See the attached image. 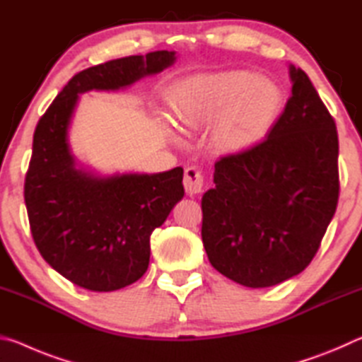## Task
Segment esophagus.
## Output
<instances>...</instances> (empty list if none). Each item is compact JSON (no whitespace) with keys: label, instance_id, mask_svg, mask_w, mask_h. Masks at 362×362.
Listing matches in <instances>:
<instances>
[{"label":"esophagus","instance_id":"34e87169","mask_svg":"<svg viewBox=\"0 0 362 362\" xmlns=\"http://www.w3.org/2000/svg\"><path fill=\"white\" fill-rule=\"evenodd\" d=\"M183 187L188 194H198L203 192L204 187V174L203 169L189 166L185 169V175H183Z\"/></svg>","mask_w":362,"mask_h":362}]
</instances>
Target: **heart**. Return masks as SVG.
<instances>
[{"mask_svg":"<svg viewBox=\"0 0 362 362\" xmlns=\"http://www.w3.org/2000/svg\"><path fill=\"white\" fill-rule=\"evenodd\" d=\"M281 108V93L267 79L247 71L201 76L183 86L175 113L188 127L216 121L218 142L241 148L259 140L272 127Z\"/></svg>","mask_w":362,"mask_h":362,"instance_id":"heart-1","label":"heart"}]
</instances>
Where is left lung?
Returning a JSON list of instances; mask_svg holds the SVG:
<instances>
[{
  "label": "left lung",
  "instance_id": "1",
  "mask_svg": "<svg viewBox=\"0 0 362 362\" xmlns=\"http://www.w3.org/2000/svg\"><path fill=\"white\" fill-rule=\"evenodd\" d=\"M268 136L222 156L201 199L211 265L246 287L276 286L313 260L339 203V136L303 70Z\"/></svg>",
  "mask_w": 362,
  "mask_h": 362
}]
</instances>
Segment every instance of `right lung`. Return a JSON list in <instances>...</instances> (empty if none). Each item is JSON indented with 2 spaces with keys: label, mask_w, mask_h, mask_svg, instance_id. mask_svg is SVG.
<instances>
[{
  "label": "right lung",
  "mask_w": 362,
  "mask_h": 362,
  "mask_svg": "<svg viewBox=\"0 0 362 362\" xmlns=\"http://www.w3.org/2000/svg\"><path fill=\"white\" fill-rule=\"evenodd\" d=\"M175 52L129 56L76 73L41 116L23 185L33 241L49 265L83 289L136 283L150 262V236L183 198V169L94 177L75 168L66 127L78 94L119 89L159 73Z\"/></svg>",
  "instance_id": "obj_1"
}]
</instances>
